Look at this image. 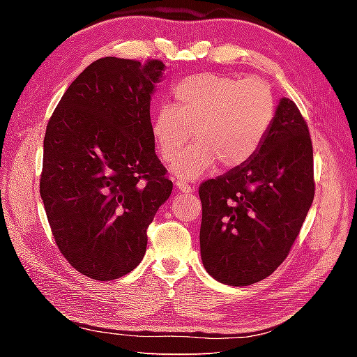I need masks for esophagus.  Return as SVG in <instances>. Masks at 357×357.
I'll use <instances>...</instances> for the list:
<instances>
[{"mask_svg":"<svg viewBox=\"0 0 357 357\" xmlns=\"http://www.w3.org/2000/svg\"><path fill=\"white\" fill-rule=\"evenodd\" d=\"M176 189L179 190V192H184V193H190V192H193V187L192 185H189V184H185V183H183V181H176Z\"/></svg>","mask_w":357,"mask_h":357,"instance_id":"esophagus-1","label":"esophagus"}]
</instances>
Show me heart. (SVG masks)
Masks as SVG:
<instances>
[{"label":"heart","instance_id":"heart-1","mask_svg":"<svg viewBox=\"0 0 357 357\" xmlns=\"http://www.w3.org/2000/svg\"><path fill=\"white\" fill-rule=\"evenodd\" d=\"M174 104L157 108L151 134L157 154L172 164L190 139L197 144L172 167L179 179L202 176L219 162L222 170L245 165L273 124L275 104L268 84L225 74L190 75L173 88Z\"/></svg>","mask_w":357,"mask_h":357}]
</instances>
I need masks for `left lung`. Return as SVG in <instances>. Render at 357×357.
Masks as SVG:
<instances>
[{"instance_id": "1", "label": "left lung", "mask_w": 357, "mask_h": 357, "mask_svg": "<svg viewBox=\"0 0 357 357\" xmlns=\"http://www.w3.org/2000/svg\"><path fill=\"white\" fill-rule=\"evenodd\" d=\"M200 252L215 280L247 287L283 263L315 195L313 148L291 99H280L271 129L245 165L200 185Z\"/></svg>"}]
</instances>
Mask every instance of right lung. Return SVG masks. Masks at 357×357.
Listing matches in <instances>:
<instances>
[{
  "label": "right lung",
  "instance_id": "obj_1",
  "mask_svg": "<svg viewBox=\"0 0 357 357\" xmlns=\"http://www.w3.org/2000/svg\"><path fill=\"white\" fill-rule=\"evenodd\" d=\"M165 64L100 58L70 83L47 124L40 197L59 252L94 280L135 269L173 190L155 155L149 105Z\"/></svg>",
  "mask_w": 357,
  "mask_h": 357
}]
</instances>
